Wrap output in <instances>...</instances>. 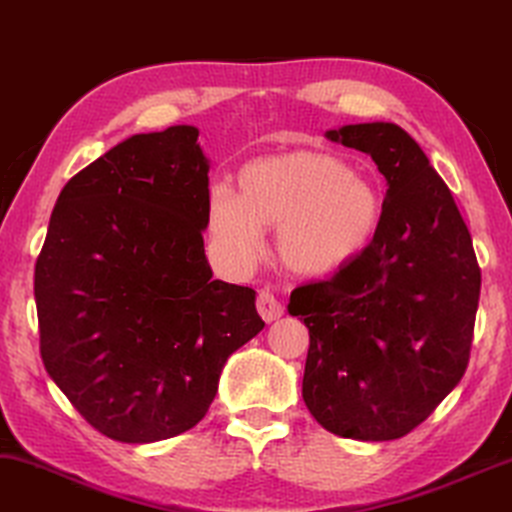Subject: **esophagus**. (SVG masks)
Returning <instances> with one entry per match:
<instances>
[{
	"mask_svg": "<svg viewBox=\"0 0 512 512\" xmlns=\"http://www.w3.org/2000/svg\"><path fill=\"white\" fill-rule=\"evenodd\" d=\"M257 312L264 322H276V319L282 315V305L280 301L273 296L269 289H259L257 292Z\"/></svg>",
	"mask_w": 512,
	"mask_h": 512,
	"instance_id": "obj_1",
	"label": "esophagus"
}]
</instances>
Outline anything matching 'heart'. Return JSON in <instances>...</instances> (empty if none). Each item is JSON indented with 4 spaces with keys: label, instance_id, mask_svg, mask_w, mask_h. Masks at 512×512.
Returning <instances> with one entry per match:
<instances>
[{
    "label": "heart",
    "instance_id": "1",
    "mask_svg": "<svg viewBox=\"0 0 512 512\" xmlns=\"http://www.w3.org/2000/svg\"><path fill=\"white\" fill-rule=\"evenodd\" d=\"M381 223L375 183L329 151L264 156L239 172V195L216 186L207 230L220 257L246 264L262 230H278V253L301 276H324L363 253Z\"/></svg>",
    "mask_w": 512,
    "mask_h": 512
}]
</instances>
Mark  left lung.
<instances>
[{
    "instance_id": "left-lung-1",
    "label": "left lung",
    "mask_w": 512,
    "mask_h": 512,
    "mask_svg": "<svg viewBox=\"0 0 512 512\" xmlns=\"http://www.w3.org/2000/svg\"><path fill=\"white\" fill-rule=\"evenodd\" d=\"M326 135L370 154L388 190L370 246L292 292L289 312L310 331L303 400L340 437L400 439L467 370L480 266L451 188L411 135L384 121Z\"/></svg>"
}]
</instances>
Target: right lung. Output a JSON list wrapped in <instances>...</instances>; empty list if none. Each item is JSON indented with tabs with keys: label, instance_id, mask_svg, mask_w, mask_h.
I'll return each instance as SVG.
<instances>
[{
	"label": "right lung",
	"instance_id": "right-lung-1",
	"mask_svg": "<svg viewBox=\"0 0 512 512\" xmlns=\"http://www.w3.org/2000/svg\"><path fill=\"white\" fill-rule=\"evenodd\" d=\"M197 135H133L80 170L36 259L45 370L94 430L124 444L200 423L227 358L264 329L255 289L211 278Z\"/></svg>",
	"mask_w": 512,
	"mask_h": 512
}]
</instances>
